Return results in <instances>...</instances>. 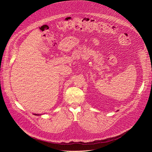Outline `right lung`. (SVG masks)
<instances>
[{
    "label": "right lung",
    "mask_w": 152,
    "mask_h": 152,
    "mask_svg": "<svg viewBox=\"0 0 152 152\" xmlns=\"http://www.w3.org/2000/svg\"><path fill=\"white\" fill-rule=\"evenodd\" d=\"M35 115H37V114H35Z\"/></svg>",
    "instance_id": "right-lung-1"
}]
</instances>
